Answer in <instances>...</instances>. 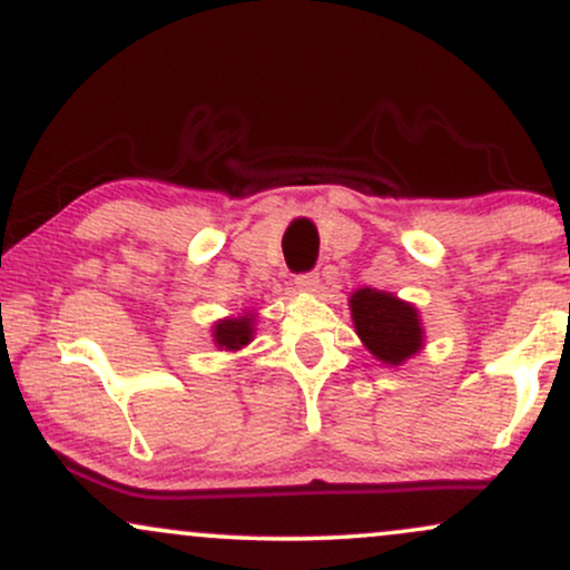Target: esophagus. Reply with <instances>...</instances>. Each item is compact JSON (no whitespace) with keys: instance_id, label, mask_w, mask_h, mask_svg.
<instances>
[{"instance_id":"34e87169","label":"esophagus","mask_w":570,"mask_h":570,"mask_svg":"<svg viewBox=\"0 0 570 570\" xmlns=\"http://www.w3.org/2000/svg\"><path fill=\"white\" fill-rule=\"evenodd\" d=\"M296 287L302 293H315L320 287V274L317 272H306V274H298L296 277Z\"/></svg>"}]
</instances>
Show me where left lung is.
<instances>
[{"label": "left lung", "mask_w": 570, "mask_h": 570, "mask_svg": "<svg viewBox=\"0 0 570 570\" xmlns=\"http://www.w3.org/2000/svg\"><path fill=\"white\" fill-rule=\"evenodd\" d=\"M350 312L361 342L376 361L401 366L423 347V325L412 304L393 293L361 287L350 296Z\"/></svg>", "instance_id": "1"}]
</instances>
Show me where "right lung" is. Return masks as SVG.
Segmentation results:
<instances>
[{"instance_id":"obj_1","label":"right lung","mask_w":570,"mask_h":570,"mask_svg":"<svg viewBox=\"0 0 570 570\" xmlns=\"http://www.w3.org/2000/svg\"><path fill=\"white\" fill-rule=\"evenodd\" d=\"M253 315L217 320L213 325V338L220 350H242L253 342Z\"/></svg>"}]
</instances>
